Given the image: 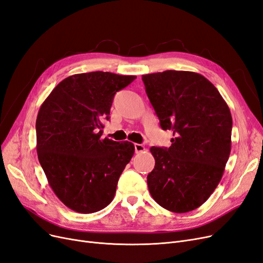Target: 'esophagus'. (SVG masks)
Wrapping results in <instances>:
<instances>
[{
    "label": "esophagus",
    "instance_id": "1",
    "mask_svg": "<svg viewBox=\"0 0 263 263\" xmlns=\"http://www.w3.org/2000/svg\"><path fill=\"white\" fill-rule=\"evenodd\" d=\"M134 148H135V153H141V152L145 151V146L142 145V144H138V143L134 144Z\"/></svg>",
    "mask_w": 263,
    "mask_h": 263
}]
</instances>
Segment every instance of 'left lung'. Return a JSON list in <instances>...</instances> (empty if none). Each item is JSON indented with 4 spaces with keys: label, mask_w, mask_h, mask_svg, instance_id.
<instances>
[{
    "label": "left lung",
    "mask_w": 263,
    "mask_h": 263,
    "mask_svg": "<svg viewBox=\"0 0 263 263\" xmlns=\"http://www.w3.org/2000/svg\"><path fill=\"white\" fill-rule=\"evenodd\" d=\"M145 91L172 145L152 146V198L185 213L204 203L222 179L232 148L233 119L226 101L204 76L189 71L142 75Z\"/></svg>",
    "instance_id": "1"
}]
</instances>
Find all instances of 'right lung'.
<instances>
[{
  "label": "right lung",
  "instance_id": "right-lung-1",
  "mask_svg": "<svg viewBox=\"0 0 263 263\" xmlns=\"http://www.w3.org/2000/svg\"><path fill=\"white\" fill-rule=\"evenodd\" d=\"M135 79L101 71L74 74L59 83L39 109V163L59 200L78 213H95L114 200L134 154L133 143L101 139V129L116 92Z\"/></svg>",
  "mask_w": 263,
  "mask_h": 263
}]
</instances>
